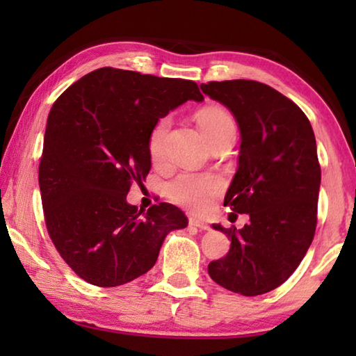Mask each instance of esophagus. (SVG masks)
I'll return each mask as SVG.
<instances>
[{"label": "esophagus", "mask_w": 356, "mask_h": 356, "mask_svg": "<svg viewBox=\"0 0 356 356\" xmlns=\"http://www.w3.org/2000/svg\"><path fill=\"white\" fill-rule=\"evenodd\" d=\"M190 225L195 226V227H200V229H202V231H209V229H210L207 222L197 220V218H195V216H191V218H190Z\"/></svg>", "instance_id": "1"}]
</instances>
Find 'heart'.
<instances>
[{"label":"heart","mask_w":356,"mask_h":356,"mask_svg":"<svg viewBox=\"0 0 356 356\" xmlns=\"http://www.w3.org/2000/svg\"><path fill=\"white\" fill-rule=\"evenodd\" d=\"M196 120L209 143L227 134V131H236V124H234L231 114L225 108L216 105L204 106L202 110L196 113ZM168 130H170V119L168 118L160 119L150 130L147 150L154 163H161L165 159ZM220 190L221 182L210 174H180L166 186L168 196L174 202L195 210V212L206 210Z\"/></svg>","instance_id":"heart-1"}]
</instances>
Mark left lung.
<instances>
[{
  "mask_svg": "<svg viewBox=\"0 0 356 356\" xmlns=\"http://www.w3.org/2000/svg\"><path fill=\"white\" fill-rule=\"evenodd\" d=\"M201 89L238 124V168L225 206L250 215L242 229L212 225L231 248L209 264V275L231 292L267 293L295 272L314 238L321 188L314 131L292 100L264 83L210 81Z\"/></svg>",
  "mask_w": 356,
  "mask_h": 356,
  "instance_id": "1",
  "label": "left lung"
}]
</instances>
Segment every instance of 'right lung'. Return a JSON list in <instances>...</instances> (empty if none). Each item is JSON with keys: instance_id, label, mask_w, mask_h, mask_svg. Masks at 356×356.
<instances>
[{"instance_id": "obj_1", "label": "right lung", "mask_w": 356, "mask_h": 356, "mask_svg": "<svg viewBox=\"0 0 356 356\" xmlns=\"http://www.w3.org/2000/svg\"><path fill=\"white\" fill-rule=\"evenodd\" d=\"M186 100H204L195 81L102 67L53 104L39 165L45 225L89 284L116 287L147 273L168 234L188 225L172 204L143 213L127 202L150 170V130Z\"/></svg>"}]
</instances>
